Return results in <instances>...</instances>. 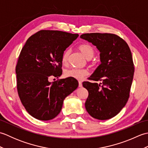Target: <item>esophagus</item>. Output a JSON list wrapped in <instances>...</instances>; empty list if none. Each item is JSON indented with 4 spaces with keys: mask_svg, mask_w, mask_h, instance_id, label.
Wrapping results in <instances>:
<instances>
[{
    "mask_svg": "<svg viewBox=\"0 0 148 148\" xmlns=\"http://www.w3.org/2000/svg\"><path fill=\"white\" fill-rule=\"evenodd\" d=\"M83 86V84H82V82H81V81H79V87H80V88H81Z\"/></svg>",
    "mask_w": 148,
    "mask_h": 148,
    "instance_id": "34e87169",
    "label": "esophagus"
}]
</instances>
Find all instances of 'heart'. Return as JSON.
Wrapping results in <instances>:
<instances>
[{
	"label": "heart",
	"mask_w": 148,
	"mask_h": 148,
	"mask_svg": "<svg viewBox=\"0 0 148 148\" xmlns=\"http://www.w3.org/2000/svg\"><path fill=\"white\" fill-rule=\"evenodd\" d=\"M78 49L83 53L87 60H91L93 57L94 55H95V51H94L93 47L88 45V44L81 45L78 47ZM71 52V50L67 49L63 53L62 56V62L64 65L67 64ZM88 73V72L85 69L72 68L65 71L64 76L66 77H72L76 79L81 80L86 76H87Z\"/></svg>",
	"instance_id": "obj_1"
}]
</instances>
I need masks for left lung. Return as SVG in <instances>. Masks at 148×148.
<instances>
[{
    "label": "left lung",
    "instance_id": "obj_1",
    "mask_svg": "<svg viewBox=\"0 0 148 148\" xmlns=\"http://www.w3.org/2000/svg\"><path fill=\"white\" fill-rule=\"evenodd\" d=\"M100 51V64L89 78L100 83H83L88 92L85 108L93 118L106 120L126 105L132 83L134 67L129 46L113 34L90 33L80 36Z\"/></svg>",
    "mask_w": 148,
    "mask_h": 148
}]
</instances>
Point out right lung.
<instances>
[{
    "label": "right lung",
    "instance_id": "add662e5",
    "mask_svg": "<svg viewBox=\"0 0 148 148\" xmlns=\"http://www.w3.org/2000/svg\"><path fill=\"white\" fill-rule=\"evenodd\" d=\"M79 35L58 30H40L27 39L16 67L17 90L29 114L48 121L61 111L66 97L78 87V81L67 77L54 82L62 74V56Z\"/></svg>",
    "mask_w": 148,
    "mask_h": 148
}]
</instances>
